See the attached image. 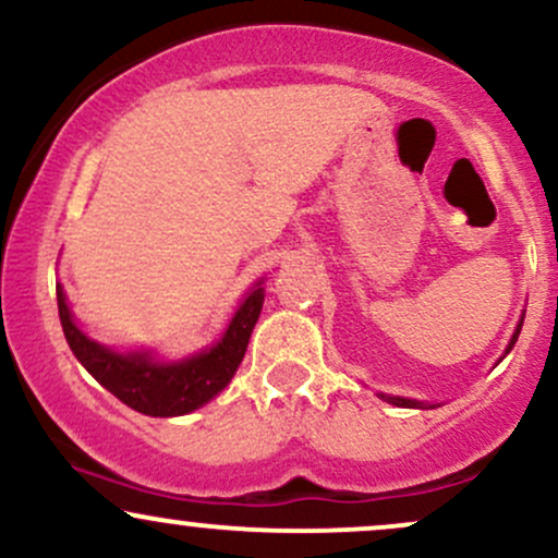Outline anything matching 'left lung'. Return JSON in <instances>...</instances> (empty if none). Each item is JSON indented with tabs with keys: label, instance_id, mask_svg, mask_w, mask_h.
<instances>
[{
	"label": "left lung",
	"instance_id": "obj_1",
	"mask_svg": "<svg viewBox=\"0 0 558 558\" xmlns=\"http://www.w3.org/2000/svg\"><path fill=\"white\" fill-rule=\"evenodd\" d=\"M520 330H522V325L520 328H517V332H514V338H511V343H509V349L511 345L517 343V336H520ZM383 399H386V396H383ZM390 403H396V407H420L417 401H412V399H390Z\"/></svg>",
	"mask_w": 558,
	"mask_h": 558
}]
</instances>
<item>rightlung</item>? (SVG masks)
I'll list each match as a JSON object with an SVG mask.
<instances>
[{
	"label": "right lung",
	"mask_w": 558,
	"mask_h": 558,
	"mask_svg": "<svg viewBox=\"0 0 558 558\" xmlns=\"http://www.w3.org/2000/svg\"><path fill=\"white\" fill-rule=\"evenodd\" d=\"M262 301H265V291L257 286L230 319L226 336L215 349L178 364H157L144 354H114L83 336L70 317L65 293L57 286V310H60L62 330L73 354L112 396L149 417H178V414L194 412L228 386L246 354Z\"/></svg>",
	"instance_id": "1"
}]
</instances>
